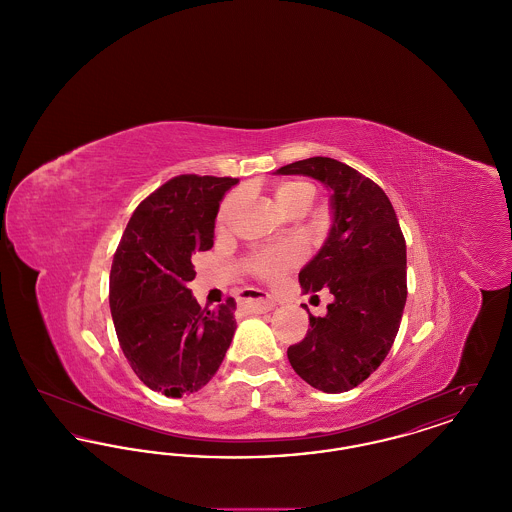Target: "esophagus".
Listing matches in <instances>:
<instances>
[{"label":"esophagus","mask_w":512,"mask_h":512,"mask_svg":"<svg viewBox=\"0 0 512 512\" xmlns=\"http://www.w3.org/2000/svg\"><path fill=\"white\" fill-rule=\"evenodd\" d=\"M276 307V301L270 295H257V297H249L244 301V309L249 313H265Z\"/></svg>","instance_id":"34e87169"}]
</instances>
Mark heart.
Wrapping results in <instances>:
<instances>
[{"label":"heart","instance_id":"heart-1","mask_svg":"<svg viewBox=\"0 0 512 512\" xmlns=\"http://www.w3.org/2000/svg\"><path fill=\"white\" fill-rule=\"evenodd\" d=\"M315 194H317V188L307 180H286L274 188V199L278 207L288 215L305 213L313 203ZM240 199H242V192H232L222 201L219 211L220 228L228 226ZM301 257H303V249L293 242H288V244L274 245L268 249L255 251L253 255L247 257L245 265L253 276L261 280H276L278 276L295 267L301 261Z\"/></svg>","mask_w":512,"mask_h":512}]
</instances>
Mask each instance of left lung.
<instances>
[{"mask_svg": "<svg viewBox=\"0 0 512 512\" xmlns=\"http://www.w3.org/2000/svg\"><path fill=\"white\" fill-rule=\"evenodd\" d=\"M332 190V228L299 272L305 293L330 290L324 317L309 313L307 336L288 347L293 370L326 393L353 390L382 365L399 332L407 301V245L386 192L330 157L280 167Z\"/></svg>", "mask_w": 512, "mask_h": 512, "instance_id": "obj_1", "label": "left lung"}]
</instances>
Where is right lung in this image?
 Returning a JSON list of instances; mask_svg holds the SVG:
<instances>
[{
    "instance_id": "1",
    "label": "right lung",
    "mask_w": 512,
    "mask_h": 512,
    "mask_svg": "<svg viewBox=\"0 0 512 512\" xmlns=\"http://www.w3.org/2000/svg\"><path fill=\"white\" fill-rule=\"evenodd\" d=\"M238 178L180 174L136 207L113 257L109 307L126 361L149 390L182 397L219 370L236 301L199 307L192 257L209 251L220 199Z\"/></svg>"
}]
</instances>
